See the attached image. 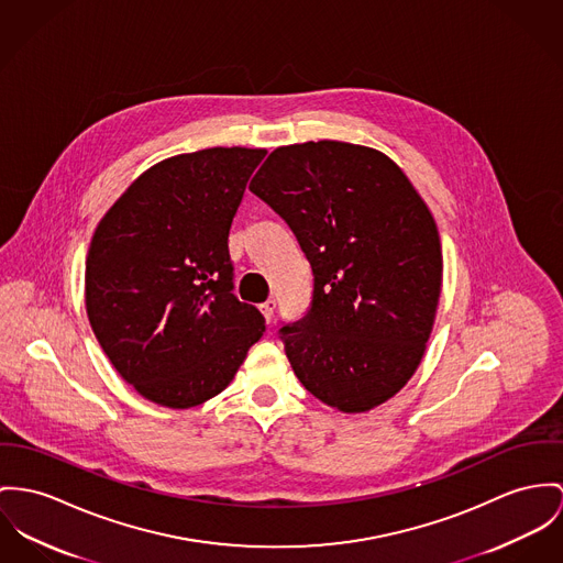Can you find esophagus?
Segmentation results:
<instances>
[{
    "label": "esophagus",
    "instance_id": "obj_1",
    "mask_svg": "<svg viewBox=\"0 0 563 563\" xmlns=\"http://www.w3.org/2000/svg\"><path fill=\"white\" fill-rule=\"evenodd\" d=\"M260 308L261 312H263V317H265V321L269 323L272 317H274V312H276V300H267V302L261 303Z\"/></svg>",
    "mask_w": 563,
    "mask_h": 563
}]
</instances>
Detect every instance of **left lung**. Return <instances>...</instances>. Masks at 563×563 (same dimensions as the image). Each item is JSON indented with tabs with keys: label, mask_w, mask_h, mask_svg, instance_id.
<instances>
[{
	"label": "left lung",
	"mask_w": 563,
	"mask_h": 563,
	"mask_svg": "<svg viewBox=\"0 0 563 563\" xmlns=\"http://www.w3.org/2000/svg\"><path fill=\"white\" fill-rule=\"evenodd\" d=\"M251 192L283 218L312 267V300L280 341L303 388L345 413L416 373L441 294L433 214L386 154L343 141L276 147Z\"/></svg>",
	"instance_id": "left-lung-1"
}]
</instances>
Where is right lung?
Instances as JSON below:
<instances>
[{
  "label": "right lung",
  "mask_w": 563,
  "mask_h": 563,
  "mask_svg": "<svg viewBox=\"0 0 563 563\" xmlns=\"http://www.w3.org/2000/svg\"><path fill=\"white\" fill-rule=\"evenodd\" d=\"M265 150L210 147L139 175L98 222L86 261L91 330L147 400L188 409L231 384L265 332L233 294L229 229Z\"/></svg>",
  "instance_id": "1"
}]
</instances>
